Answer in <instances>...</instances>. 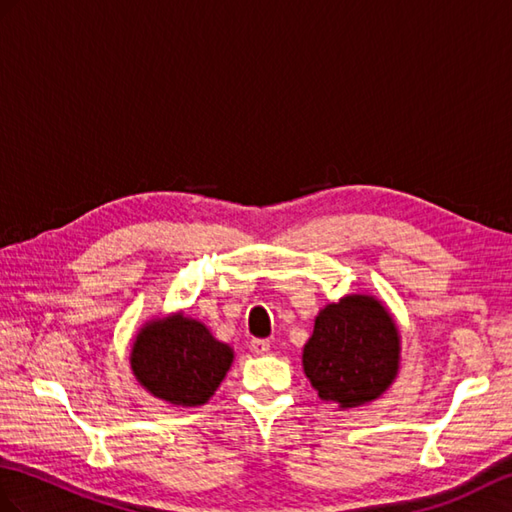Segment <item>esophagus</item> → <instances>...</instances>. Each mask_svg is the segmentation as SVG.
I'll return each mask as SVG.
<instances>
[{"label": "esophagus", "instance_id": "34e87169", "mask_svg": "<svg viewBox=\"0 0 512 512\" xmlns=\"http://www.w3.org/2000/svg\"><path fill=\"white\" fill-rule=\"evenodd\" d=\"M249 347H252L254 354H267L271 343L267 339H254L252 343H249Z\"/></svg>", "mask_w": 512, "mask_h": 512}]
</instances>
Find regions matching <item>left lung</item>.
Listing matches in <instances>:
<instances>
[{"label":"left lung","instance_id":"left-lung-1","mask_svg":"<svg viewBox=\"0 0 512 512\" xmlns=\"http://www.w3.org/2000/svg\"><path fill=\"white\" fill-rule=\"evenodd\" d=\"M302 365L323 402L363 406L393 384L400 369V332L376 297L347 295L317 315Z\"/></svg>","mask_w":512,"mask_h":512}]
</instances>
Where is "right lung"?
<instances>
[{"label": "right lung", "mask_w": 512, "mask_h": 512, "mask_svg": "<svg viewBox=\"0 0 512 512\" xmlns=\"http://www.w3.org/2000/svg\"><path fill=\"white\" fill-rule=\"evenodd\" d=\"M232 360L230 345L217 341L202 321L182 313L147 321L130 354L132 373L143 389L173 406L206 404Z\"/></svg>", "instance_id": "1"}]
</instances>
